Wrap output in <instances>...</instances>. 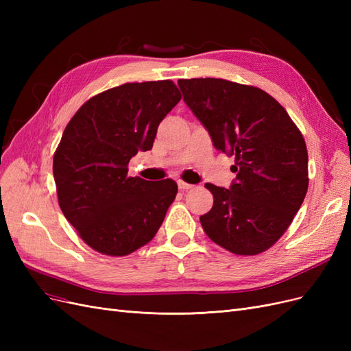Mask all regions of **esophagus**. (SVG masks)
Here are the masks:
<instances>
[{
	"label": "esophagus",
	"mask_w": 351,
	"mask_h": 351,
	"mask_svg": "<svg viewBox=\"0 0 351 351\" xmlns=\"http://www.w3.org/2000/svg\"><path fill=\"white\" fill-rule=\"evenodd\" d=\"M177 184H178V189H180V190H183V192H184V190H189V189H192V187H193V184L184 183V182H182V180H180V182H178Z\"/></svg>",
	"instance_id": "1"
}]
</instances>
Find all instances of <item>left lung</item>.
<instances>
[{"label": "left lung", "instance_id": "left-lung-1", "mask_svg": "<svg viewBox=\"0 0 351 351\" xmlns=\"http://www.w3.org/2000/svg\"><path fill=\"white\" fill-rule=\"evenodd\" d=\"M183 99L215 149L234 156L230 189L206 183L214 205L200 217L206 236L236 254L277 241L300 209L309 178L300 130L271 95L224 79H182Z\"/></svg>", "mask_w": 351, "mask_h": 351}]
</instances>
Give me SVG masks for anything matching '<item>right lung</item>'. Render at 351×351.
<instances>
[{
	"instance_id": "1",
	"label": "right lung",
	"mask_w": 351,
	"mask_h": 351,
	"mask_svg": "<svg viewBox=\"0 0 351 351\" xmlns=\"http://www.w3.org/2000/svg\"><path fill=\"white\" fill-rule=\"evenodd\" d=\"M182 99L171 80L125 83L84 102L54 155L58 204L82 240L99 253L125 256L149 243L177 195L174 180L127 177L139 151Z\"/></svg>"
}]
</instances>
